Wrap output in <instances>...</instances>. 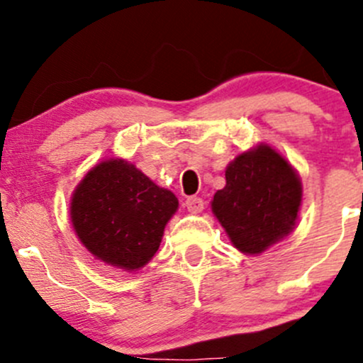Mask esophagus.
Wrapping results in <instances>:
<instances>
[{
	"mask_svg": "<svg viewBox=\"0 0 363 363\" xmlns=\"http://www.w3.org/2000/svg\"><path fill=\"white\" fill-rule=\"evenodd\" d=\"M186 207H188V211L191 214H199V212L203 211V200L199 199V196H189L186 200Z\"/></svg>",
	"mask_w": 363,
	"mask_h": 363,
	"instance_id": "34e87169",
	"label": "esophagus"
}]
</instances>
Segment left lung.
<instances>
[{"instance_id":"1","label":"left lung","mask_w":363,"mask_h":363,"mask_svg":"<svg viewBox=\"0 0 363 363\" xmlns=\"http://www.w3.org/2000/svg\"><path fill=\"white\" fill-rule=\"evenodd\" d=\"M225 177L212 212L240 252L259 255L295 228L302 182L276 149L259 144L242 152L226 167Z\"/></svg>"}]
</instances>
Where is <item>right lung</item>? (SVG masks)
I'll return each instance as SVG.
<instances>
[{
	"instance_id": "right-lung-1",
	"label": "right lung",
	"mask_w": 363,
	"mask_h": 363,
	"mask_svg": "<svg viewBox=\"0 0 363 363\" xmlns=\"http://www.w3.org/2000/svg\"><path fill=\"white\" fill-rule=\"evenodd\" d=\"M177 207L174 193L156 186L135 164L105 160L75 188L69 216L94 258L131 272L156 255Z\"/></svg>"
}]
</instances>
